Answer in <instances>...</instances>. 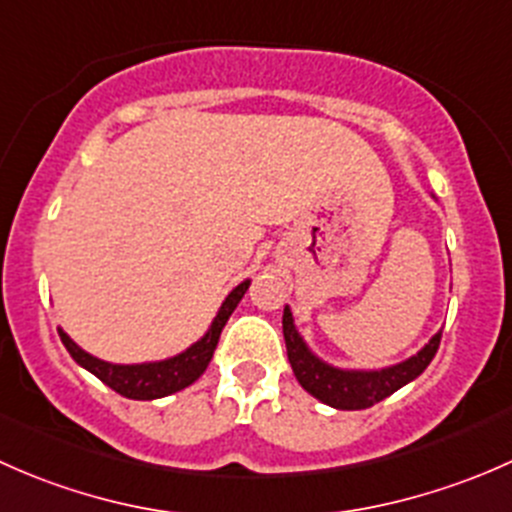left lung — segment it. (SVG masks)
Listing matches in <instances>:
<instances>
[{
  "instance_id": "1",
  "label": "left lung",
  "mask_w": 512,
  "mask_h": 512,
  "mask_svg": "<svg viewBox=\"0 0 512 512\" xmlns=\"http://www.w3.org/2000/svg\"><path fill=\"white\" fill-rule=\"evenodd\" d=\"M282 332H285L287 359L302 389L309 391L322 404L342 411L369 409V406L384 401L386 396L399 391L409 381H414L431 364V359L438 352V344H441V332H438L433 334L431 342L421 352L411 356V359L401 361V364L371 371L337 369V366L327 364V361L309 352V347L299 337L297 327H294L289 307H285V314H282Z\"/></svg>"
}]
</instances>
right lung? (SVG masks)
<instances>
[{"label":"right lung","instance_id":"add662e5","mask_svg":"<svg viewBox=\"0 0 512 512\" xmlns=\"http://www.w3.org/2000/svg\"><path fill=\"white\" fill-rule=\"evenodd\" d=\"M247 287H250V280L240 282V285L227 294L218 317L213 319V324H210V329L205 332L203 339H198V342H195L193 347L185 349V352L163 361H146V364H111V361L96 359V356L84 352V349H81L61 327L59 337L61 342H64L66 352L74 356L76 364L84 366L86 371L98 376V379L106 386H111L116 394L136 401L163 399V396L175 394V391L185 389V386H190L193 381H198L200 374L208 369L215 347H218L220 332H223L225 322L230 319V314L235 312L237 304H240V299L245 297Z\"/></svg>","mask_w":512,"mask_h":512}]
</instances>
